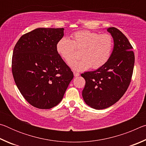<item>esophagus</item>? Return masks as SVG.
<instances>
[{
  "label": "esophagus",
  "instance_id": "34e87169",
  "mask_svg": "<svg viewBox=\"0 0 146 146\" xmlns=\"http://www.w3.org/2000/svg\"><path fill=\"white\" fill-rule=\"evenodd\" d=\"M73 74H74V76H78L79 75H80V73H77V72H73Z\"/></svg>",
  "mask_w": 146,
  "mask_h": 146
}]
</instances>
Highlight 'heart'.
Segmentation results:
<instances>
[{
    "instance_id": "heart-1",
    "label": "heart",
    "mask_w": 146,
    "mask_h": 146,
    "mask_svg": "<svg viewBox=\"0 0 146 146\" xmlns=\"http://www.w3.org/2000/svg\"><path fill=\"white\" fill-rule=\"evenodd\" d=\"M71 37V40L61 38L56 43V49L69 66L75 60L76 51H81L82 60L71 64L74 70L82 71L91 67L97 70L103 67L110 58L113 48L111 35L83 30L75 32Z\"/></svg>"
}]
</instances>
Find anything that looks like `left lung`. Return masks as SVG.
<instances>
[{
  "mask_svg": "<svg viewBox=\"0 0 146 146\" xmlns=\"http://www.w3.org/2000/svg\"><path fill=\"white\" fill-rule=\"evenodd\" d=\"M107 30L114 40L110 58L103 67L81 75L86 80L84 100L96 110L110 107L120 99L129 87L134 68L135 55L126 36L114 27Z\"/></svg>",
  "mask_w": 146,
  "mask_h": 146,
  "instance_id": "obj_1",
  "label": "left lung"
}]
</instances>
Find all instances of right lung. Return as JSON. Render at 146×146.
<instances>
[{"instance_id":"add662e5","label":"right lung","mask_w":146,"mask_h":146,"mask_svg":"<svg viewBox=\"0 0 146 146\" xmlns=\"http://www.w3.org/2000/svg\"><path fill=\"white\" fill-rule=\"evenodd\" d=\"M62 28H37L23 35L15 46L11 69L17 88L29 104L38 109L55 107L73 78L58 55Z\"/></svg>"}]
</instances>
